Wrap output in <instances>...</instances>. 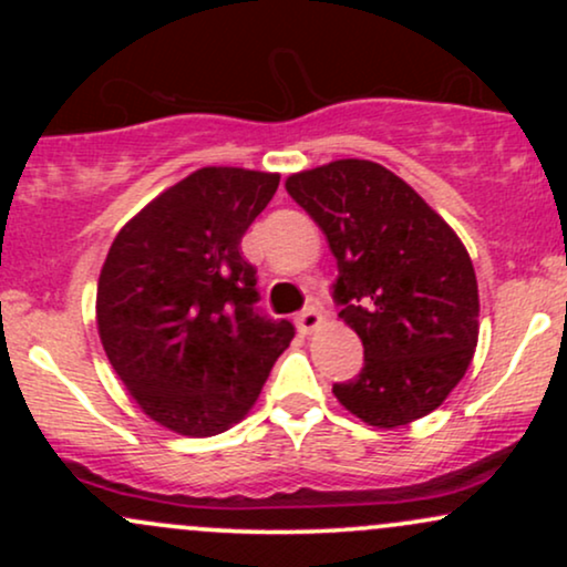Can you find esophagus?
<instances>
[{
    "label": "esophagus",
    "instance_id": "esophagus-1",
    "mask_svg": "<svg viewBox=\"0 0 567 567\" xmlns=\"http://www.w3.org/2000/svg\"><path fill=\"white\" fill-rule=\"evenodd\" d=\"M322 322H324V315L320 309H303L301 315L296 317V324L301 328V333H315Z\"/></svg>",
    "mask_w": 567,
    "mask_h": 567
}]
</instances>
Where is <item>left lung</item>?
<instances>
[{
  "mask_svg": "<svg viewBox=\"0 0 567 567\" xmlns=\"http://www.w3.org/2000/svg\"><path fill=\"white\" fill-rule=\"evenodd\" d=\"M285 188L338 261L336 301L365 365L333 394L368 426L396 429L437 410L470 368L480 292L464 243L400 175L370 159L292 173Z\"/></svg>",
  "mask_w": 567,
  "mask_h": 567,
  "instance_id": "1",
  "label": "left lung"
}]
</instances>
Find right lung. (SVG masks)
Listing matches in <instances>:
<instances>
[{"label":"right lung","mask_w":567,"mask_h":567,"mask_svg":"<svg viewBox=\"0 0 567 567\" xmlns=\"http://www.w3.org/2000/svg\"><path fill=\"white\" fill-rule=\"evenodd\" d=\"M279 173L199 167L122 226L97 277L95 322L130 396L159 426L213 437L250 413L292 324L256 311L247 226Z\"/></svg>","instance_id":"add662e5"}]
</instances>
